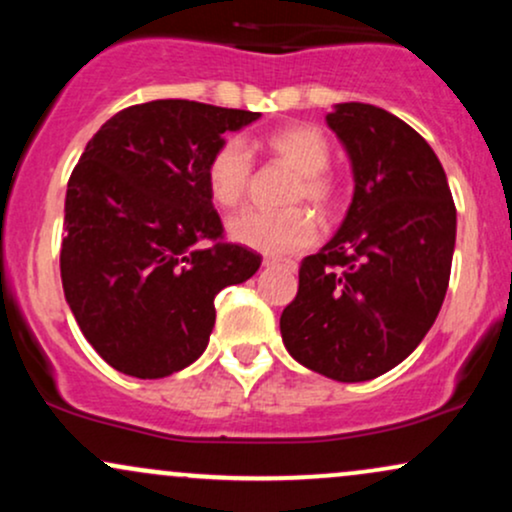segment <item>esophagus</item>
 <instances>
[{"mask_svg": "<svg viewBox=\"0 0 512 512\" xmlns=\"http://www.w3.org/2000/svg\"><path fill=\"white\" fill-rule=\"evenodd\" d=\"M264 267H284V269H291V272H296L298 264L293 260H281V257H264Z\"/></svg>", "mask_w": 512, "mask_h": 512, "instance_id": "obj_1", "label": "esophagus"}]
</instances>
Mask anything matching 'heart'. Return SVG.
Instances as JSON below:
<instances>
[{
  "label": "heart",
  "mask_w": 512,
  "mask_h": 512,
  "mask_svg": "<svg viewBox=\"0 0 512 512\" xmlns=\"http://www.w3.org/2000/svg\"><path fill=\"white\" fill-rule=\"evenodd\" d=\"M262 149L284 166L296 170V180L286 202H310L315 209L330 211L337 204L339 185L327 173L332 146L327 134L313 125H291L267 134ZM252 158L238 137H228L216 146L207 161L209 195L223 209L243 202L250 190ZM228 233L240 245L267 255H286L310 248L317 238L315 219L301 207L284 211L248 209L228 221Z\"/></svg>",
  "instance_id": "obj_1"
}]
</instances>
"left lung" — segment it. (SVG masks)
Returning a JSON list of instances; mask_svg holds the SVG:
<instances>
[{"label": "left lung", "instance_id": "8db88e82", "mask_svg": "<svg viewBox=\"0 0 512 512\" xmlns=\"http://www.w3.org/2000/svg\"><path fill=\"white\" fill-rule=\"evenodd\" d=\"M327 125L351 158L354 199L330 243L301 262L279 327L305 368L363 383L402 363L436 322L457 214L438 156L407 122L339 103Z\"/></svg>", "mask_w": 512, "mask_h": 512}]
</instances>
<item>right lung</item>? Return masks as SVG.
<instances>
[{"label": "right lung", "instance_id": "right-lung-1", "mask_svg": "<svg viewBox=\"0 0 512 512\" xmlns=\"http://www.w3.org/2000/svg\"><path fill=\"white\" fill-rule=\"evenodd\" d=\"M260 113L197 101L120 110L93 134L64 199V298L105 363L142 380L195 363L214 330L216 293L262 257L223 240L207 161Z\"/></svg>", "mask_w": 512, "mask_h": 512}]
</instances>
